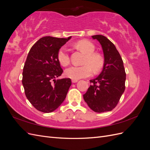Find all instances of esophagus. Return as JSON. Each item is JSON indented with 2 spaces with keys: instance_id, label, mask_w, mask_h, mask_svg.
Instances as JSON below:
<instances>
[{
  "instance_id": "obj_1",
  "label": "esophagus",
  "mask_w": 150,
  "mask_h": 150,
  "mask_svg": "<svg viewBox=\"0 0 150 150\" xmlns=\"http://www.w3.org/2000/svg\"><path fill=\"white\" fill-rule=\"evenodd\" d=\"M78 81V80H77V79H72V82L73 83H77Z\"/></svg>"
}]
</instances>
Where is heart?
<instances>
[{
    "label": "heart",
    "mask_w": 150,
    "mask_h": 150,
    "mask_svg": "<svg viewBox=\"0 0 150 150\" xmlns=\"http://www.w3.org/2000/svg\"><path fill=\"white\" fill-rule=\"evenodd\" d=\"M76 47L82 51L86 55L83 66H72L65 70L64 74L67 78L72 79H79L87 78L92 75L93 70L98 72L103 66V61L101 56L98 53H94V45L88 40H83L76 44ZM57 60L63 66H66L70 63V57L65 46L60 48L57 52Z\"/></svg>",
    "instance_id": "1"
}]
</instances>
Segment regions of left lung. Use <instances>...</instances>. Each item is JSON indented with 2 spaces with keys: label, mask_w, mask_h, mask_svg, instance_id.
<instances>
[{
  "label": "left lung",
  "mask_w": 150,
  "mask_h": 150,
  "mask_svg": "<svg viewBox=\"0 0 150 150\" xmlns=\"http://www.w3.org/2000/svg\"><path fill=\"white\" fill-rule=\"evenodd\" d=\"M101 44L104 62L102 72L90 80L91 85L83 98L88 106L96 112L110 111L118 103L125 89L126 72L123 61L116 47L105 36L93 35Z\"/></svg>",
  "instance_id": "8db88e82"
}]
</instances>
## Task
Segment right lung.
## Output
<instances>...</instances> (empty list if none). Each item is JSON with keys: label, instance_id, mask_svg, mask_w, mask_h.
I'll return each instance as SVG.
<instances>
[{"label": "right lung", "instance_id": "add662e5", "mask_svg": "<svg viewBox=\"0 0 150 150\" xmlns=\"http://www.w3.org/2000/svg\"><path fill=\"white\" fill-rule=\"evenodd\" d=\"M71 38L46 36L30 49L23 68L22 83L27 98L39 111H54L66 97L72 82L70 78L56 80L63 72L57 52Z\"/></svg>", "mask_w": 150, "mask_h": 150}]
</instances>
